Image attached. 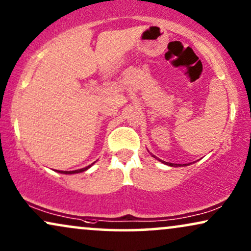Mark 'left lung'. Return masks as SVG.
I'll list each match as a JSON object with an SVG mask.
<instances>
[{
  "instance_id": "1",
  "label": "left lung",
  "mask_w": 251,
  "mask_h": 251,
  "mask_svg": "<svg viewBox=\"0 0 251 251\" xmlns=\"http://www.w3.org/2000/svg\"><path fill=\"white\" fill-rule=\"evenodd\" d=\"M167 164H169V166H171V167H173V166H176L177 167V164H173V163H167ZM178 167H179V164H178Z\"/></svg>"
}]
</instances>
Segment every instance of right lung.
Returning a JSON list of instances; mask_svg holds the SVG:
<instances>
[{
    "instance_id": "obj_1",
    "label": "right lung",
    "mask_w": 251,
    "mask_h": 251,
    "mask_svg": "<svg viewBox=\"0 0 251 251\" xmlns=\"http://www.w3.org/2000/svg\"><path fill=\"white\" fill-rule=\"evenodd\" d=\"M91 166H88L85 168H82V169H78V170H73V171H59V173L61 174H77V173H82V171H85L87 169H89Z\"/></svg>"
}]
</instances>
